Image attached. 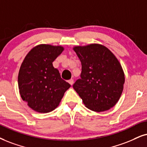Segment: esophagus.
I'll return each instance as SVG.
<instances>
[{
	"label": "esophagus",
	"mask_w": 147,
	"mask_h": 147,
	"mask_svg": "<svg viewBox=\"0 0 147 147\" xmlns=\"http://www.w3.org/2000/svg\"><path fill=\"white\" fill-rule=\"evenodd\" d=\"M68 83H70V85H73V83H74V80L73 79H70L69 81H68Z\"/></svg>",
	"instance_id": "34e87169"
}]
</instances>
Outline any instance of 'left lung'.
Masks as SVG:
<instances>
[{
	"mask_svg": "<svg viewBox=\"0 0 147 147\" xmlns=\"http://www.w3.org/2000/svg\"><path fill=\"white\" fill-rule=\"evenodd\" d=\"M81 62V79L73 88L87 109L96 112L110 109L119 100L125 76L119 62L105 46L90 44L73 48Z\"/></svg>",
	"mask_w": 147,
	"mask_h": 147,
	"instance_id": "8db88e82",
	"label": "left lung"
}]
</instances>
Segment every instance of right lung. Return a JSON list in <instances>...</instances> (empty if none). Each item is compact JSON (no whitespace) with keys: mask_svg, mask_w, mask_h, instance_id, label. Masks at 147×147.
<instances>
[{"mask_svg":"<svg viewBox=\"0 0 147 147\" xmlns=\"http://www.w3.org/2000/svg\"><path fill=\"white\" fill-rule=\"evenodd\" d=\"M64 50L62 46L38 45L25 57L18 74V87L24 101L36 112L53 111L70 87L53 66Z\"/></svg>","mask_w":147,"mask_h":147,"instance_id":"1","label":"right lung"}]
</instances>
